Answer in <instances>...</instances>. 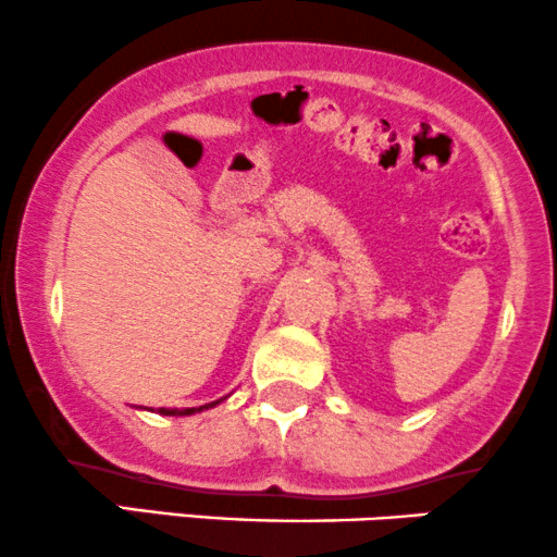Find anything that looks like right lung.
I'll list each match as a JSON object with an SVG mask.
<instances>
[{
  "instance_id": "obj_1",
  "label": "right lung",
  "mask_w": 557,
  "mask_h": 557,
  "mask_svg": "<svg viewBox=\"0 0 557 557\" xmlns=\"http://www.w3.org/2000/svg\"><path fill=\"white\" fill-rule=\"evenodd\" d=\"M223 399L218 401H210V405H202V407H184V410H176V407H160V414H171V418H181V414H194V412H202V410H210V407L220 405Z\"/></svg>"
}]
</instances>
